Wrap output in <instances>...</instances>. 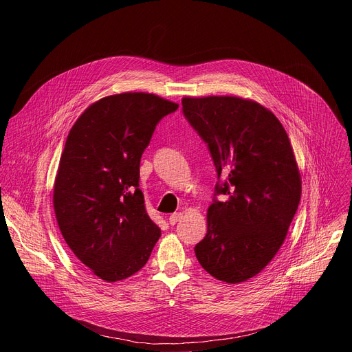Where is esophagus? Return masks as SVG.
I'll return each instance as SVG.
<instances>
[{
    "label": "esophagus",
    "mask_w": 352,
    "mask_h": 352,
    "mask_svg": "<svg viewBox=\"0 0 352 352\" xmlns=\"http://www.w3.org/2000/svg\"><path fill=\"white\" fill-rule=\"evenodd\" d=\"M181 219H182V213H179V212H178V213H173V214L170 216V219H168V223H170L171 226H175Z\"/></svg>",
    "instance_id": "34e87169"
}]
</instances>
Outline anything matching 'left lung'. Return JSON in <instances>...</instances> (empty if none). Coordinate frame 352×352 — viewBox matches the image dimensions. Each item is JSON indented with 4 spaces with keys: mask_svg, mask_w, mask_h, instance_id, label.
<instances>
[{
    "mask_svg": "<svg viewBox=\"0 0 352 352\" xmlns=\"http://www.w3.org/2000/svg\"><path fill=\"white\" fill-rule=\"evenodd\" d=\"M190 125L208 143L228 196L208 209V234L195 246L209 274L228 284L261 273L281 248L302 181L288 135L265 106L236 96L182 97Z\"/></svg>",
    "mask_w": 352,
    "mask_h": 352,
    "instance_id": "left-lung-1",
    "label": "left lung"
}]
</instances>
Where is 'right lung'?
<instances>
[{"label": "right lung", "instance_id": "obj_1", "mask_svg": "<svg viewBox=\"0 0 352 352\" xmlns=\"http://www.w3.org/2000/svg\"><path fill=\"white\" fill-rule=\"evenodd\" d=\"M177 109L153 93L111 94L68 133L53 186L56 219L80 263L107 283L139 272L162 235L144 209L139 166L157 122Z\"/></svg>", "mask_w": 352, "mask_h": 352}]
</instances>
